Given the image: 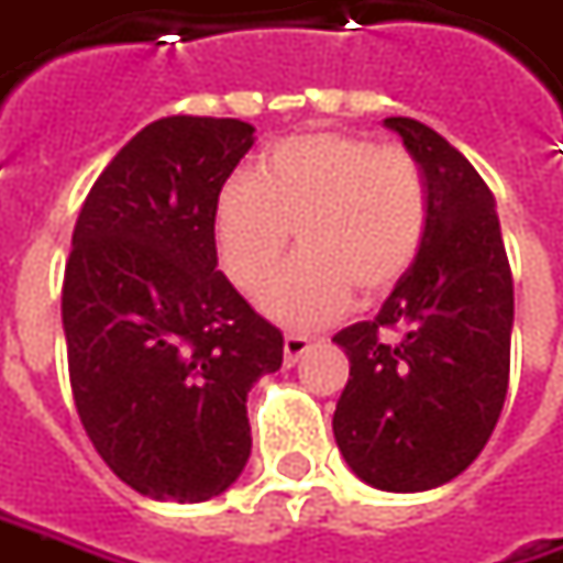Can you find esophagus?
Returning a JSON list of instances; mask_svg holds the SVG:
<instances>
[{
	"mask_svg": "<svg viewBox=\"0 0 563 563\" xmlns=\"http://www.w3.org/2000/svg\"><path fill=\"white\" fill-rule=\"evenodd\" d=\"M311 346H314V340H308L302 333H286V340H283V358H286L289 365H296Z\"/></svg>",
	"mask_w": 563,
	"mask_h": 563,
	"instance_id": "34e87169",
	"label": "esophagus"
}]
</instances>
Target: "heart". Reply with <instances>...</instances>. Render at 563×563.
<instances>
[{
    "mask_svg": "<svg viewBox=\"0 0 563 563\" xmlns=\"http://www.w3.org/2000/svg\"><path fill=\"white\" fill-rule=\"evenodd\" d=\"M431 195L422 163L400 144L353 132H302L257 159L255 179H227L213 201L223 274L252 292L289 245L296 255L261 289V308L289 328L340 318L353 292L372 302L422 255Z\"/></svg>",
    "mask_w": 563,
    "mask_h": 563,
    "instance_id": "heart-1",
    "label": "heart"
}]
</instances>
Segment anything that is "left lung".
<instances>
[{
  "instance_id": "1",
  "label": "left lung",
  "mask_w": 563,
  "mask_h": 563,
  "mask_svg": "<svg viewBox=\"0 0 563 563\" xmlns=\"http://www.w3.org/2000/svg\"><path fill=\"white\" fill-rule=\"evenodd\" d=\"M431 195L422 255L375 321L343 328L350 355L333 438L380 492H428L460 476L498 426L510 380L514 277L495 195L451 141L390 115Z\"/></svg>"
}]
</instances>
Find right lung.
<instances>
[{
  "label": "right lung",
  "instance_id": "add662e5",
  "mask_svg": "<svg viewBox=\"0 0 563 563\" xmlns=\"http://www.w3.org/2000/svg\"><path fill=\"white\" fill-rule=\"evenodd\" d=\"M239 119L166 115L87 191L62 280L68 380L97 453L137 495L198 504L249 463L245 397L283 333L217 271L213 201L255 144Z\"/></svg>",
  "mask_w": 563,
  "mask_h": 563
}]
</instances>
